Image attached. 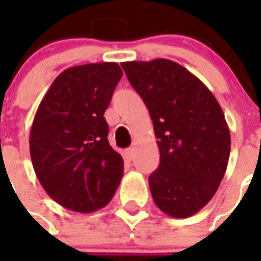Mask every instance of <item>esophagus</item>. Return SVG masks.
Here are the masks:
<instances>
[{"label":"esophagus","instance_id":"obj_1","mask_svg":"<svg viewBox=\"0 0 261 261\" xmlns=\"http://www.w3.org/2000/svg\"><path fill=\"white\" fill-rule=\"evenodd\" d=\"M133 151H135L133 150V147H129V149L124 150V153H123L124 159H125V161H128V162H130L133 158Z\"/></svg>","mask_w":261,"mask_h":261}]
</instances>
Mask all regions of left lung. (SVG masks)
I'll return each instance as SVG.
<instances>
[{"label": "left lung", "mask_w": 261, "mask_h": 261, "mask_svg": "<svg viewBox=\"0 0 261 261\" xmlns=\"http://www.w3.org/2000/svg\"><path fill=\"white\" fill-rule=\"evenodd\" d=\"M146 105L161 162L149 176L163 213L187 218L208 204L230 156V129L211 90L177 62L166 59L121 64Z\"/></svg>", "instance_id": "left-lung-1"}]
</instances>
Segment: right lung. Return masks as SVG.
Listing matches in <instances>:
<instances>
[{
    "label": "right lung",
    "instance_id": "1",
    "mask_svg": "<svg viewBox=\"0 0 261 261\" xmlns=\"http://www.w3.org/2000/svg\"><path fill=\"white\" fill-rule=\"evenodd\" d=\"M123 70L116 62L71 66L41 99L30 132L35 174L50 199L93 213L111 201L124 172L108 142L105 112Z\"/></svg>",
    "mask_w": 261,
    "mask_h": 261
}]
</instances>
